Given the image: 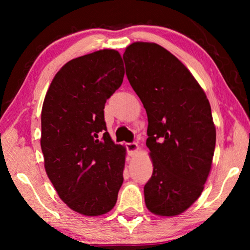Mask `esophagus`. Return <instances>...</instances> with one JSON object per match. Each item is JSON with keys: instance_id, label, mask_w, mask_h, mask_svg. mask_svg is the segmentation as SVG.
Masks as SVG:
<instances>
[{"instance_id": "esophagus-1", "label": "esophagus", "mask_w": 250, "mask_h": 250, "mask_svg": "<svg viewBox=\"0 0 250 250\" xmlns=\"http://www.w3.org/2000/svg\"><path fill=\"white\" fill-rule=\"evenodd\" d=\"M125 147H126V151H128V154L130 156L135 155V153H137L138 150H139V146L135 142L125 143Z\"/></svg>"}]
</instances>
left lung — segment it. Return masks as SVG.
I'll return each mask as SVG.
<instances>
[{"label":"left lung","instance_id":"8db88e82","mask_svg":"<svg viewBox=\"0 0 250 250\" xmlns=\"http://www.w3.org/2000/svg\"><path fill=\"white\" fill-rule=\"evenodd\" d=\"M125 74L147 115L146 146L153 173L145 185L146 205L175 216L204 189L216 130L208 99L174 55L154 43L137 42L124 54Z\"/></svg>","mask_w":250,"mask_h":250}]
</instances>
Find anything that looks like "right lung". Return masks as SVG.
<instances>
[{
  "label": "right lung",
  "instance_id": "right-lung-1",
  "mask_svg": "<svg viewBox=\"0 0 250 250\" xmlns=\"http://www.w3.org/2000/svg\"><path fill=\"white\" fill-rule=\"evenodd\" d=\"M124 76L115 49L71 59L55 75L42 108L46 173L62 201L86 216L111 210L124 183L125 149L111 140L104 113Z\"/></svg>",
  "mask_w": 250,
  "mask_h": 250
}]
</instances>
